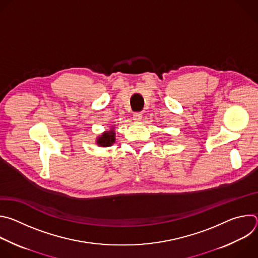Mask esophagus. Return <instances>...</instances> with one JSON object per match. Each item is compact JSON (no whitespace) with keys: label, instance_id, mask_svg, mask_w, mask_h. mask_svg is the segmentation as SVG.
<instances>
[{"label":"esophagus","instance_id":"1","mask_svg":"<svg viewBox=\"0 0 258 258\" xmlns=\"http://www.w3.org/2000/svg\"><path fill=\"white\" fill-rule=\"evenodd\" d=\"M143 117V113L142 112H135L133 115V118L135 121H140Z\"/></svg>","mask_w":258,"mask_h":258}]
</instances>
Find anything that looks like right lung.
<instances>
[{"label":"right lung","mask_w":258,"mask_h":258,"mask_svg":"<svg viewBox=\"0 0 258 258\" xmlns=\"http://www.w3.org/2000/svg\"><path fill=\"white\" fill-rule=\"evenodd\" d=\"M114 142H115V131H114V127H111V130H109L103 133L101 136H99L96 143L100 147H109L111 146Z\"/></svg>","instance_id":"obj_1"}]
</instances>
